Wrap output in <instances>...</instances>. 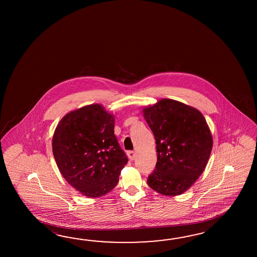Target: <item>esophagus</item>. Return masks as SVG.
<instances>
[{"mask_svg": "<svg viewBox=\"0 0 257 257\" xmlns=\"http://www.w3.org/2000/svg\"><path fill=\"white\" fill-rule=\"evenodd\" d=\"M126 153H127L128 158L131 159V160H134L135 157H136V154H135V153H134L133 151H128Z\"/></svg>", "mask_w": 257, "mask_h": 257, "instance_id": "34e87169", "label": "esophagus"}]
</instances>
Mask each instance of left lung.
I'll use <instances>...</instances> for the list:
<instances>
[{"label": "left lung", "mask_w": 257, "mask_h": 257, "mask_svg": "<svg viewBox=\"0 0 257 257\" xmlns=\"http://www.w3.org/2000/svg\"><path fill=\"white\" fill-rule=\"evenodd\" d=\"M156 141L157 164L149 186L164 196L186 192L206 168L213 140L198 110L172 99L142 109Z\"/></svg>", "instance_id": "8db88e82"}]
</instances>
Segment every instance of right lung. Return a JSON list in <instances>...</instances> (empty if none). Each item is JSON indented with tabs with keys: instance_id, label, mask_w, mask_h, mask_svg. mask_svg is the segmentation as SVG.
Here are the masks:
<instances>
[{
	"instance_id": "right-lung-1",
	"label": "right lung",
	"mask_w": 257,
	"mask_h": 257,
	"mask_svg": "<svg viewBox=\"0 0 257 257\" xmlns=\"http://www.w3.org/2000/svg\"><path fill=\"white\" fill-rule=\"evenodd\" d=\"M114 126L115 116L93 104L68 113L55 130L52 152L60 174L85 197L111 191L127 163Z\"/></svg>"
}]
</instances>
